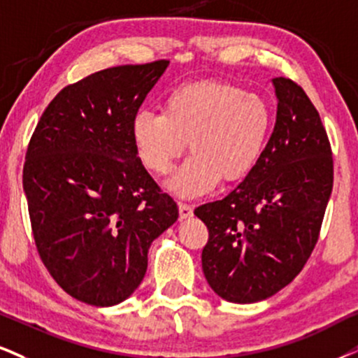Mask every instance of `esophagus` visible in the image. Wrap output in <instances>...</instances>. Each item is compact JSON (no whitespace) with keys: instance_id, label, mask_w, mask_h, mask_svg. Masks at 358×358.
<instances>
[{"instance_id":"34e87169","label":"esophagus","mask_w":358,"mask_h":358,"mask_svg":"<svg viewBox=\"0 0 358 358\" xmlns=\"http://www.w3.org/2000/svg\"><path fill=\"white\" fill-rule=\"evenodd\" d=\"M179 214H180V219L191 217V215H192V206L187 204V202H179Z\"/></svg>"}]
</instances>
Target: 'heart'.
I'll return each instance as SVG.
<instances>
[{"instance_id": "1", "label": "heart", "mask_w": 358, "mask_h": 358, "mask_svg": "<svg viewBox=\"0 0 358 358\" xmlns=\"http://www.w3.org/2000/svg\"><path fill=\"white\" fill-rule=\"evenodd\" d=\"M272 109L257 92L229 83L204 81L172 91L164 114L141 111L132 117L136 154L145 169L164 176L186 151L191 157L171 179V191L196 196L219 179L249 174L266 148Z\"/></svg>"}]
</instances>
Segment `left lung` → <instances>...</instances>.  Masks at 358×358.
Instances as JSON below:
<instances>
[{
	"instance_id": "obj_1",
	"label": "left lung",
	"mask_w": 358,
	"mask_h": 358,
	"mask_svg": "<svg viewBox=\"0 0 358 358\" xmlns=\"http://www.w3.org/2000/svg\"><path fill=\"white\" fill-rule=\"evenodd\" d=\"M277 119L259 162L224 199L196 207L207 226L202 271L219 297L252 303L302 271L319 241L334 159L315 106L289 78H273Z\"/></svg>"
}]
</instances>
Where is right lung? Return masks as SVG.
Instances as JSON below:
<instances>
[{
    "mask_svg": "<svg viewBox=\"0 0 358 358\" xmlns=\"http://www.w3.org/2000/svg\"><path fill=\"white\" fill-rule=\"evenodd\" d=\"M167 64L114 66L63 87L28 144L23 187L38 254L61 289L90 306L126 301L152 241L179 217L131 134Z\"/></svg>",
    "mask_w": 358,
    "mask_h": 358,
    "instance_id": "add662e5",
    "label": "right lung"
}]
</instances>
